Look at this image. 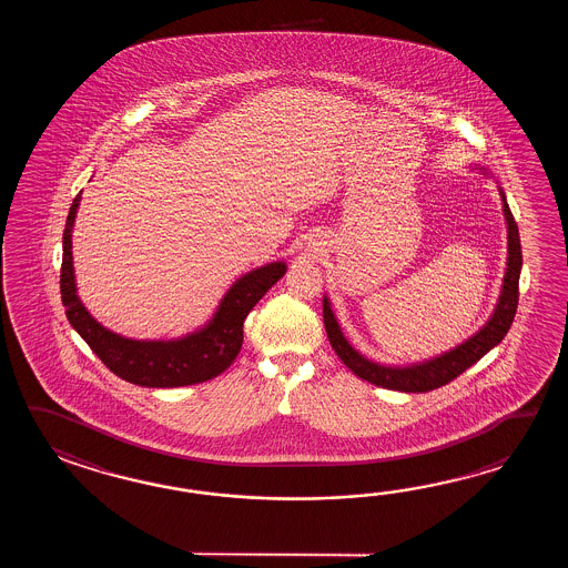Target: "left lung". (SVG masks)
Here are the masks:
<instances>
[{
	"label": "left lung",
	"instance_id": "8db88e82",
	"mask_svg": "<svg viewBox=\"0 0 568 568\" xmlns=\"http://www.w3.org/2000/svg\"><path fill=\"white\" fill-rule=\"evenodd\" d=\"M504 201V217L507 223V267L504 276V286L499 301L489 321L465 343L455 349L447 351L438 357L426 362L412 363L406 367L382 365L363 357L362 353L353 349L349 341L343 335L337 323V316L331 308L328 298H323V318H325L326 337L331 341L338 359L349 367L353 374L377 387H387L406 394H424L436 387L447 386L455 377H459L473 363L479 362L487 351L494 349L506 337L509 326L514 323L516 308H518L519 272H521V245H519L518 225L507 206L506 194L499 189Z\"/></svg>",
	"mask_w": 568,
	"mask_h": 568
}]
</instances>
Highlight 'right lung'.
<instances>
[{
  "mask_svg": "<svg viewBox=\"0 0 568 568\" xmlns=\"http://www.w3.org/2000/svg\"><path fill=\"white\" fill-rule=\"evenodd\" d=\"M81 193L74 196L62 233L61 294L67 318L85 338L97 357L113 374L144 387H181L203 384L223 374L242 349L243 321L267 290L284 274V262L255 267L235 280L219 302L217 311L206 325L181 338L138 341L109 331L89 314L77 294L73 267V225Z\"/></svg>",
  "mask_w": 568,
  "mask_h": 568,
  "instance_id": "right-lung-1",
  "label": "right lung"
}]
</instances>
